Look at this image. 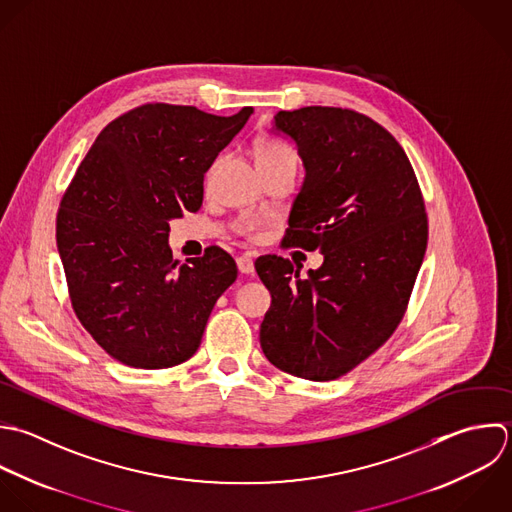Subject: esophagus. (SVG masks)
Segmentation results:
<instances>
[{"label":"esophagus","instance_id":"esophagus-1","mask_svg":"<svg viewBox=\"0 0 512 512\" xmlns=\"http://www.w3.org/2000/svg\"><path fill=\"white\" fill-rule=\"evenodd\" d=\"M237 267L243 275H251L255 271V263H253V257L251 255H241L237 257Z\"/></svg>","mask_w":512,"mask_h":512}]
</instances>
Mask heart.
Instances as JSON below:
<instances>
[{"mask_svg":"<svg viewBox=\"0 0 512 512\" xmlns=\"http://www.w3.org/2000/svg\"><path fill=\"white\" fill-rule=\"evenodd\" d=\"M281 159H297V157L291 147H287L285 143H281L277 139H263L257 145V163H273V161H281ZM243 231L247 235H255L257 227L247 225Z\"/></svg>","mask_w":512,"mask_h":512,"instance_id":"b5f03b06","label":"heart"}]
</instances>
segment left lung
Here are the masks:
<instances>
[{"label":"left lung","mask_w":512,"mask_h":512,"mask_svg":"<svg viewBox=\"0 0 512 512\" xmlns=\"http://www.w3.org/2000/svg\"><path fill=\"white\" fill-rule=\"evenodd\" d=\"M273 127L305 165L283 245L321 251L323 265L301 277L289 259L255 261L271 293L261 349L289 375L333 381L399 327L427 251L425 201L399 141L363 113L311 105Z\"/></svg>","instance_id":"obj_1"}]
</instances>
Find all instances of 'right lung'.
I'll return each instance as SVG.
<instances>
[{
  "instance_id": "obj_1",
  "label": "right lung",
  "mask_w": 512,
  "mask_h": 512,
  "mask_svg": "<svg viewBox=\"0 0 512 512\" xmlns=\"http://www.w3.org/2000/svg\"><path fill=\"white\" fill-rule=\"evenodd\" d=\"M251 113L145 103L105 125L77 167L57 211V251L79 323L115 361L167 369L199 349L237 265L217 245L179 265L169 221L199 211L203 175Z\"/></svg>"
}]
</instances>
